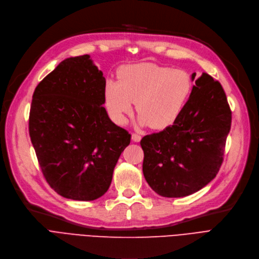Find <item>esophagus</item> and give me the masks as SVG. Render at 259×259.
Instances as JSON below:
<instances>
[{"mask_svg":"<svg viewBox=\"0 0 259 259\" xmlns=\"http://www.w3.org/2000/svg\"><path fill=\"white\" fill-rule=\"evenodd\" d=\"M132 140H133L134 142H139V141L141 140V136H140L139 134L134 133V134L132 135Z\"/></svg>","mask_w":259,"mask_h":259,"instance_id":"obj_1","label":"esophagus"}]
</instances>
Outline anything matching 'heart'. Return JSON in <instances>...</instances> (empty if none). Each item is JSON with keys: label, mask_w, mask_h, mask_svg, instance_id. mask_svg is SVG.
<instances>
[{"label": "heart", "mask_w": 259, "mask_h": 259, "mask_svg": "<svg viewBox=\"0 0 259 259\" xmlns=\"http://www.w3.org/2000/svg\"><path fill=\"white\" fill-rule=\"evenodd\" d=\"M192 93V80L182 69L155 63H139L123 67L119 81L105 83L104 101L109 115L125 123L133 104L142 124L163 130L178 119Z\"/></svg>", "instance_id": "heart-1"}]
</instances>
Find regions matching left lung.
Segmentation results:
<instances>
[{"label": "left lung", "mask_w": 259, "mask_h": 259, "mask_svg": "<svg viewBox=\"0 0 259 259\" xmlns=\"http://www.w3.org/2000/svg\"><path fill=\"white\" fill-rule=\"evenodd\" d=\"M196 73L192 75L195 79ZM232 112L221 84L207 73L195 81L188 103L173 125L146 135L143 175L160 196L177 198L201 190L224 161Z\"/></svg>", "instance_id": "obj_1"}]
</instances>
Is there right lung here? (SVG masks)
I'll return each instance as SVG.
<instances>
[{
	"label": "right lung",
	"mask_w": 259,
	"mask_h": 259,
	"mask_svg": "<svg viewBox=\"0 0 259 259\" xmlns=\"http://www.w3.org/2000/svg\"><path fill=\"white\" fill-rule=\"evenodd\" d=\"M105 79L89 55L67 58L38 84L29 136L43 176L65 198L91 201L106 193L131 134L110 121Z\"/></svg>",
	"instance_id": "1"
}]
</instances>
